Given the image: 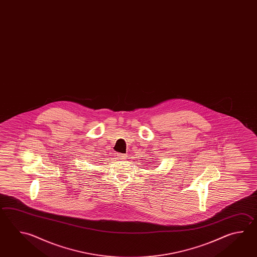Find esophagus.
Listing matches in <instances>:
<instances>
[{
    "mask_svg": "<svg viewBox=\"0 0 257 257\" xmlns=\"http://www.w3.org/2000/svg\"><path fill=\"white\" fill-rule=\"evenodd\" d=\"M117 158L121 159V160H125L127 156H126V155H123V154H117Z\"/></svg>",
    "mask_w": 257,
    "mask_h": 257,
    "instance_id": "obj_1",
    "label": "esophagus"
}]
</instances>
